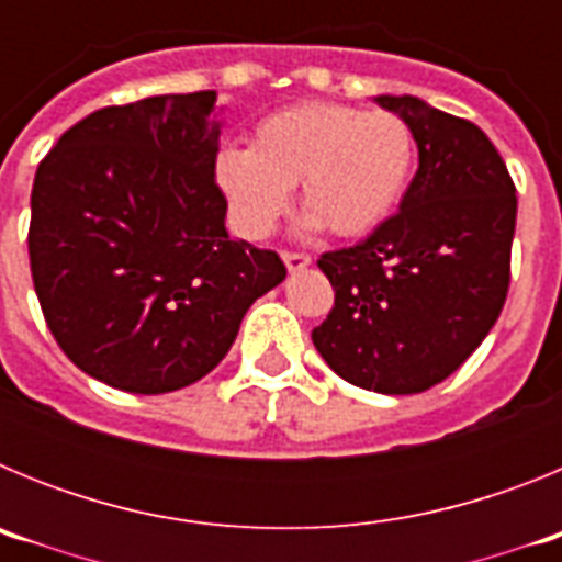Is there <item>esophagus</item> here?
<instances>
[{
	"label": "esophagus",
	"mask_w": 562,
	"mask_h": 562,
	"mask_svg": "<svg viewBox=\"0 0 562 562\" xmlns=\"http://www.w3.org/2000/svg\"><path fill=\"white\" fill-rule=\"evenodd\" d=\"M281 258H284V265L290 272H301L312 265V258L306 252H284Z\"/></svg>",
	"instance_id": "1"
}]
</instances>
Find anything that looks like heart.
Returning a JSON list of instances; mask_svg holds the SVG:
<instances>
[{
	"mask_svg": "<svg viewBox=\"0 0 562 562\" xmlns=\"http://www.w3.org/2000/svg\"><path fill=\"white\" fill-rule=\"evenodd\" d=\"M414 154V134L400 114L306 101L261 117L250 148H222L213 182L233 227L252 241L276 231L295 186L306 207L297 231L329 225L335 236L357 238L400 205Z\"/></svg>",
	"mask_w": 562,
	"mask_h": 562,
	"instance_id": "obj_1",
	"label": "heart"
}]
</instances>
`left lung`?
<instances>
[{"label":"left lung","mask_w":562,"mask_h":562,"mask_svg":"<svg viewBox=\"0 0 562 562\" xmlns=\"http://www.w3.org/2000/svg\"><path fill=\"white\" fill-rule=\"evenodd\" d=\"M408 123L419 168L366 241L324 252L335 306L312 331L357 389L419 394L453 374L504 310L515 236L513 177L475 123L414 95H376Z\"/></svg>","instance_id":"obj_1"}]
</instances>
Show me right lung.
<instances>
[{
    "label": "right lung",
    "mask_w": 562,
    "mask_h": 562,
    "mask_svg": "<svg viewBox=\"0 0 562 562\" xmlns=\"http://www.w3.org/2000/svg\"><path fill=\"white\" fill-rule=\"evenodd\" d=\"M216 92L106 106L58 137L33 180L30 270L83 374L168 394L211 374L284 261L231 238L213 182Z\"/></svg>",
    "instance_id": "add662e5"
}]
</instances>
